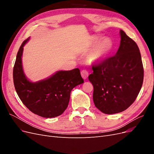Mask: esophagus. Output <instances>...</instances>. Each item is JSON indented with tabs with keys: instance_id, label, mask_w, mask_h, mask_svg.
Segmentation results:
<instances>
[{
	"instance_id": "1",
	"label": "esophagus",
	"mask_w": 154,
	"mask_h": 154,
	"mask_svg": "<svg viewBox=\"0 0 154 154\" xmlns=\"http://www.w3.org/2000/svg\"><path fill=\"white\" fill-rule=\"evenodd\" d=\"M81 75L82 78L84 79V80H85V79H87L88 76V72L86 71V70H83L81 72Z\"/></svg>"
}]
</instances>
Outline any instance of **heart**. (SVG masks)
I'll use <instances>...</instances> for the list:
<instances>
[{
  "mask_svg": "<svg viewBox=\"0 0 154 154\" xmlns=\"http://www.w3.org/2000/svg\"><path fill=\"white\" fill-rule=\"evenodd\" d=\"M101 38L97 36H92L91 37L87 48H92L88 55V58L91 62H98L106 58L112 50L113 44L109 38H105L101 41Z\"/></svg>",
  "mask_w": 154,
  "mask_h": 154,
  "instance_id": "heart-1",
  "label": "heart"
}]
</instances>
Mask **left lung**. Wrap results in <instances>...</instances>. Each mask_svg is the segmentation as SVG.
Listing matches in <instances>:
<instances>
[{
    "instance_id": "obj_1",
    "label": "left lung",
    "mask_w": 154,
    "mask_h": 154,
    "mask_svg": "<svg viewBox=\"0 0 154 154\" xmlns=\"http://www.w3.org/2000/svg\"><path fill=\"white\" fill-rule=\"evenodd\" d=\"M120 36L116 54L93 64V73L88 76L94 87V105L106 114L128 109L136 100L143 82L144 70L138 46L123 30H120Z\"/></svg>"
}]
</instances>
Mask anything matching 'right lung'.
I'll list each match as a JSON object with an SVG mask.
<instances>
[{"instance_id":"add662e5","label":"right lung","mask_w":154,"mask_h":154,"mask_svg":"<svg viewBox=\"0 0 154 154\" xmlns=\"http://www.w3.org/2000/svg\"><path fill=\"white\" fill-rule=\"evenodd\" d=\"M29 39L22 42L13 67L16 92L22 103L32 113L43 118L57 117L67 109L72 88L84 81L78 68L57 71L51 77L37 82L27 80L23 71L22 56L23 48Z\"/></svg>"}]
</instances>
